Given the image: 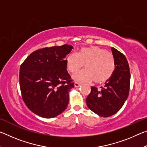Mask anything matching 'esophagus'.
Returning <instances> with one entry per match:
<instances>
[{"mask_svg":"<svg viewBox=\"0 0 147 147\" xmlns=\"http://www.w3.org/2000/svg\"><path fill=\"white\" fill-rule=\"evenodd\" d=\"M80 86V84L78 82H74V87L75 88H78V87Z\"/></svg>","mask_w":147,"mask_h":147,"instance_id":"obj_1","label":"esophagus"}]
</instances>
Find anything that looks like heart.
Here are the masks:
<instances>
[{
    "label": "heart",
    "mask_w": 147,
    "mask_h": 147,
    "mask_svg": "<svg viewBox=\"0 0 147 147\" xmlns=\"http://www.w3.org/2000/svg\"><path fill=\"white\" fill-rule=\"evenodd\" d=\"M66 66L71 73H76L84 64L85 69L74 74L78 82H94L104 83L111 78L115 71V60L112 54L96 46L82 47L75 54L67 56Z\"/></svg>",
    "instance_id": "obj_1"
}]
</instances>
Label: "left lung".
<instances>
[{"instance_id":"left-lung-1","label":"left lung","mask_w":147,"mask_h":147,"mask_svg":"<svg viewBox=\"0 0 147 147\" xmlns=\"http://www.w3.org/2000/svg\"><path fill=\"white\" fill-rule=\"evenodd\" d=\"M115 60L113 74L101 90L92 86L86 98L88 108L98 115L108 117L117 113L128 98L130 73L127 59L124 54L111 47Z\"/></svg>"}]
</instances>
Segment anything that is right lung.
Here are the masks:
<instances>
[{
	"instance_id": "add662e5",
	"label": "right lung",
	"mask_w": 147,
	"mask_h": 147,
	"mask_svg": "<svg viewBox=\"0 0 147 147\" xmlns=\"http://www.w3.org/2000/svg\"><path fill=\"white\" fill-rule=\"evenodd\" d=\"M73 46L46 47L27 57L20 67L22 97L29 109L43 118H53L65 110L69 92L74 88L65 58Z\"/></svg>"
}]
</instances>
